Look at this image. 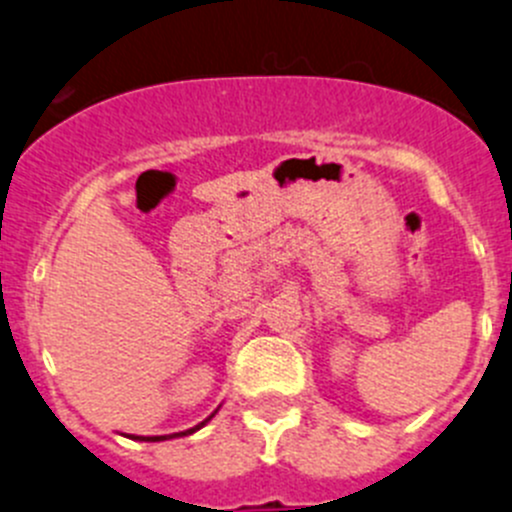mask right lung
I'll return each mask as SVG.
<instances>
[{
  "label": "right lung",
  "instance_id": "right-lung-1",
  "mask_svg": "<svg viewBox=\"0 0 512 512\" xmlns=\"http://www.w3.org/2000/svg\"><path fill=\"white\" fill-rule=\"evenodd\" d=\"M215 413H217V410H215ZM215 413H212L210 418H205V420H202V423H197L195 428H190V430H182V433H172V435H147V438H145V435H127V438H132V440H142V443H160V440L185 438V435H192V433H197V430H200V428H205V425L210 423L212 418H215Z\"/></svg>",
  "mask_w": 512,
  "mask_h": 512
}]
</instances>
